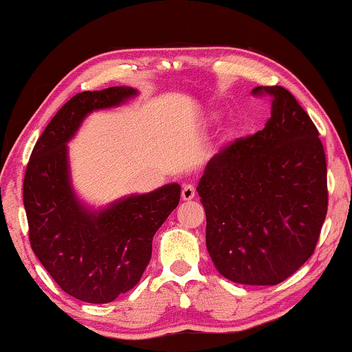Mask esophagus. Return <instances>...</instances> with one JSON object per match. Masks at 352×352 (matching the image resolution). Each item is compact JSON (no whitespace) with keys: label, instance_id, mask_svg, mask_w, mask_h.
<instances>
[{"label":"esophagus","instance_id":"1","mask_svg":"<svg viewBox=\"0 0 352 352\" xmlns=\"http://www.w3.org/2000/svg\"><path fill=\"white\" fill-rule=\"evenodd\" d=\"M195 197V188L192 184H184L182 190V199L183 200H192Z\"/></svg>","mask_w":352,"mask_h":352}]
</instances>
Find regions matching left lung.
<instances>
[{
    "label": "left lung",
    "mask_w": 352,
    "mask_h": 352,
    "mask_svg": "<svg viewBox=\"0 0 352 352\" xmlns=\"http://www.w3.org/2000/svg\"><path fill=\"white\" fill-rule=\"evenodd\" d=\"M258 133L220 148L197 192L206 212V248L220 275L276 285L311 258L327 212L324 148L312 119L283 87Z\"/></svg>",
    "instance_id": "8db88e82"
}]
</instances>
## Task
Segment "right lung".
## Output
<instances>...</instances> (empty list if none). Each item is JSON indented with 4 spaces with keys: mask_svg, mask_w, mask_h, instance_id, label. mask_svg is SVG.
<instances>
[{
    "mask_svg": "<svg viewBox=\"0 0 352 352\" xmlns=\"http://www.w3.org/2000/svg\"><path fill=\"white\" fill-rule=\"evenodd\" d=\"M136 94L132 87H110L71 98L35 142L23 183L35 256L63 292L93 305L111 302L140 283L153 236L180 201V184L169 183L93 210L73 188L67 144L83 119Z\"/></svg>",
    "mask_w": 352,
    "mask_h": 352,
    "instance_id": "obj_1",
    "label": "right lung"
}]
</instances>
